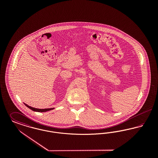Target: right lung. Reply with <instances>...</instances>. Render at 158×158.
Masks as SVG:
<instances>
[{
	"mask_svg": "<svg viewBox=\"0 0 158 158\" xmlns=\"http://www.w3.org/2000/svg\"><path fill=\"white\" fill-rule=\"evenodd\" d=\"M24 104L26 105L28 108H29L31 110H32V111H37V112H46V111H50V110H52L54 109V108H44V109H40V108H34V107H32L30 105H27L26 104L24 103Z\"/></svg>",
	"mask_w": 158,
	"mask_h": 158,
	"instance_id": "1",
	"label": "right lung"
}]
</instances>
